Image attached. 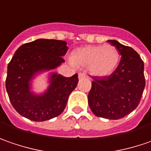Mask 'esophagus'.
Here are the masks:
<instances>
[{
	"instance_id": "1",
	"label": "esophagus",
	"mask_w": 151,
	"mask_h": 151,
	"mask_svg": "<svg viewBox=\"0 0 151 151\" xmlns=\"http://www.w3.org/2000/svg\"><path fill=\"white\" fill-rule=\"evenodd\" d=\"M78 76H79V79H82V78L86 77V74L83 73V72H80L79 74H78Z\"/></svg>"
}]
</instances>
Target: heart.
I'll return each instance as SVG.
<instances>
[{"label":"heart","instance_id":"1","mask_svg":"<svg viewBox=\"0 0 151 151\" xmlns=\"http://www.w3.org/2000/svg\"><path fill=\"white\" fill-rule=\"evenodd\" d=\"M120 59L119 52L112 45L85 46L72 52L70 61L78 67L88 68L93 76L104 77L116 68Z\"/></svg>","mask_w":151,"mask_h":151}]
</instances>
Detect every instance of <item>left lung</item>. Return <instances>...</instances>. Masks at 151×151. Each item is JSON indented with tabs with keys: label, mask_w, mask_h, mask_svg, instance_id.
<instances>
[{
	"label": "left lung",
	"mask_w": 151,
	"mask_h": 151,
	"mask_svg": "<svg viewBox=\"0 0 151 151\" xmlns=\"http://www.w3.org/2000/svg\"><path fill=\"white\" fill-rule=\"evenodd\" d=\"M108 42L119 51L121 60L109 76L93 78L88 104L95 116L118 120L139 105L145 87V67L139 53L132 47L115 40Z\"/></svg>",
	"instance_id": "1"
}]
</instances>
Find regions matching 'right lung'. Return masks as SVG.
<instances>
[{
  "mask_svg": "<svg viewBox=\"0 0 151 151\" xmlns=\"http://www.w3.org/2000/svg\"><path fill=\"white\" fill-rule=\"evenodd\" d=\"M68 50L66 42L38 39L20 46L7 66L6 88L12 105L21 116L44 122L59 116L78 83V75L64 77L51 74L47 90L41 95L30 92V81L39 72L59 66Z\"/></svg>",
  "mask_w": 151,
  "mask_h": 151,
  "instance_id": "add662e5",
  "label": "right lung"
}]
</instances>
